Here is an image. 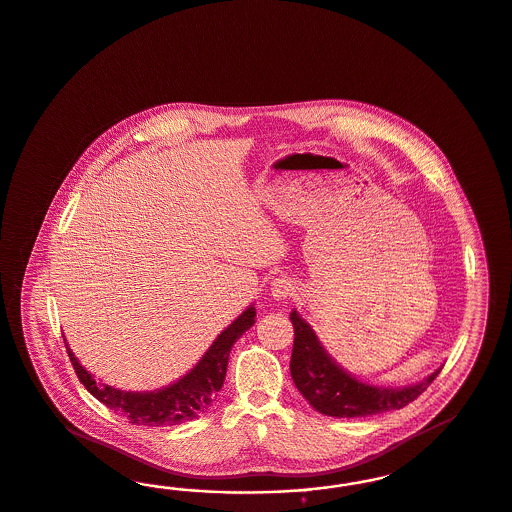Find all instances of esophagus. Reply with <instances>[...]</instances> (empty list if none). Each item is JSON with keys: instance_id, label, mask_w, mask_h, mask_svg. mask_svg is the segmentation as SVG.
Instances as JSON below:
<instances>
[{"instance_id": "34e87169", "label": "esophagus", "mask_w": 512, "mask_h": 512, "mask_svg": "<svg viewBox=\"0 0 512 512\" xmlns=\"http://www.w3.org/2000/svg\"><path fill=\"white\" fill-rule=\"evenodd\" d=\"M270 293H272L274 299L284 301V299H289V297L295 293V284H293L291 278H287V276H278V278H274L272 284H270Z\"/></svg>"}]
</instances>
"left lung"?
Returning <instances> with one entry per match:
<instances>
[{"label":"left lung","instance_id":"1","mask_svg":"<svg viewBox=\"0 0 512 512\" xmlns=\"http://www.w3.org/2000/svg\"><path fill=\"white\" fill-rule=\"evenodd\" d=\"M289 318L295 329L289 364L293 383L307 398L308 404L324 415L368 417L390 409L406 408L409 402L427 390L442 369H436L421 383L402 389L373 387L358 381L331 360V356L320 345L316 333L297 314V310H293Z\"/></svg>","mask_w":512,"mask_h":512}]
</instances>
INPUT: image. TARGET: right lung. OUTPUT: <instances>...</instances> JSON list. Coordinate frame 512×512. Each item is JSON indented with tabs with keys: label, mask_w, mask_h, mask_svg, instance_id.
Listing matches in <instances>:
<instances>
[{
	"label": "right lung",
	"mask_w": 512,
	"mask_h": 512,
	"mask_svg": "<svg viewBox=\"0 0 512 512\" xmlns=\"http://www.w3.org/2000/svg\"><path fill=\"white\" fill-rule=\"evenodd\" d=\"M255 324V307L247 308L213 341L204 358L177 383L152 392H123L99 383L66 345L70 362L85 389L106 408L125 415L133 425L167 427L196 419L211 406L217 392L225 383L226 366L232 345Z\"/></svg>",
	"instance_id": "right-lung-1"
}]
</instances>
